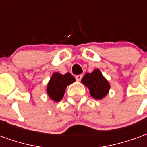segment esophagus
Segmentation results:
<instances>
[{
  "label": "esophagus",
  "instance_id": "34e87169",
  "mask_svg": "<svg viewBox=\"0 0 147 147\" xmlns=\"http://www.w3.org/2000/svg\"><path fill=\"white\" fill-rule=\"evenodd\" d=\"M82 78H83V75H78V76H76V79L77 81H80L82 80Z\"/></svg>",
  "mask_w": 147,
  "mask_h": 147
}]
</instances>
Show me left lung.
<instances>
[{
	"label": "left lung",
	"instance_id": "8db88e82",
	"mask_svg": "<svg viewBox=\"0 0 147 147\" xmlns=\"http://www.w3.org/2000/svg\"><path fill=\"white\" fill-rule=\"evenodd\" d=\"M81 82L89 89L94 98L101 100L108 94L110 84L99 69H94L90 73L85 74Z\"/></svg>",
	"mask_w": 147,
	"mask_h": 147
}]
</instances>
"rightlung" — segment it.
Wrapping results in <instances>:
<instances>
[{
  "label": "right lung",
  "instance_id": "obj_1",
  "mask_svg": "<svg viewBox=\"0 0 147 147\" xmlns=\"http://www.w3.org/2000/svg\"><path fill=\"white\" fill-rule=\"evenodd\" d=\"M74 82H76V79L69 72L65 75L54 72L49 81L46 92L53 101L60 102L64 97L66 87Z\"/></svg>",
  "mask_w": 147,
  "mask_h": 147
}]
</instances>
